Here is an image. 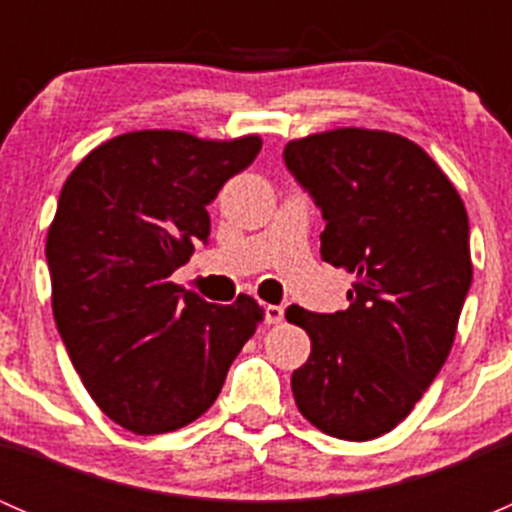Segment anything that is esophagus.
Instances as JSON below:
<instances>
[{"mask_svg": "<svg viewBox=\"0 0 512 512\" xmlns=\"http://www.w3.org/2000/svg\"><path fill=\"white\" fill-rule=\"evenodd\" d=\"M285 319V307L280 304H267L265 307V322L267 324H280Z\"/></svg>", "mask_w": 512, "mask_h": 512, "instance_id": "1", "label": "esophagus"}]
</instances>
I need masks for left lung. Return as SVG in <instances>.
Returning <instances> with one entry per match:
<instances>
[{
  "label": "left lung",
  "mask_w": 512,
  "mask_h": 512,
  "mask_svg": "<svg viewBox=\"0 0 512 512\" xmlns=\"http://www.w3.org/2000/svg\"><path fill=\"white\" fill-rule=\"evenodd\" d=\"M285 165L322 210V260L354 275L342 312L287 309L312 339L294 401L319 431L371 441L411 414L451 352L473 280L466 205L396 133H314L287 143Z\"/></svg>",
  "instance_id": "8db88e82"
}]
</instances>
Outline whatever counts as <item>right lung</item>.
Segmentation results:
<instances>
[{
    "mask_svg": "<svg viewBox=\"0 0 512 512\" xmlns=\"http://www.w3.org/2000/svg\"><path fill=\"white\" fill-rule=\"evenodd\" d=\"M257 136L133 131L66 178L46 237L56 327L111 421L156 436L200 418L262 322L247 294L210 304L170 282L208 242V205L260 153Z\"/></svg>",
    "mask_w": 512,
    "mask_h": 512,
    "instance_id": "1",
    "label": "right lung"
}]
</instances>
